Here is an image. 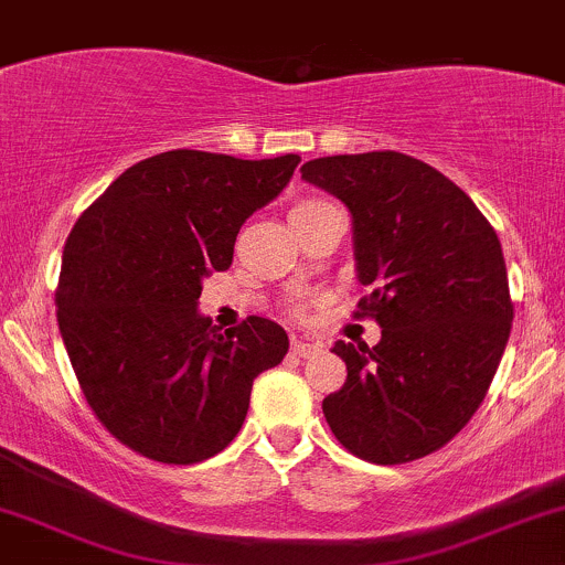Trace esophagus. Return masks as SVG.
I'll return each instance as SVG.
<instances>
[{"label": "esophagus", "instance_id": "34e87169", "mask_svg": "<svg viewBox=\"0 0 565 565\" xmlns=\"http://www.w3.org/2000/svg\"><path fill=\"white\" fill-rule=\"evenodd\" d=\"M292 352L298 354V358H313V354L322 352V343L306 341V338H292Z\"/></svg>", "mask_w": 565, "mask_h": 565}]
</instances>
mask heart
<instances>
[{"label":"heart","mask_w":565,"mask_h":565,"mask_svg":"<svg viewBox=\"0 0 565 565\" xmlns=\"http://www.w3.org/2000/svg\"><path fill=\"white\" fill-rule=\"evenodd\" d=\"M311 205H319V200H306V203H298L292 207V211H302V207H311Z\"/></svg>","instance_id":"obj_1"}]
</instances>
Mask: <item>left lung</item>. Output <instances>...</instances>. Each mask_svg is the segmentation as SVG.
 <instances>
[{
  "label": "left lung",
  "mask_w": 565,
  "mask_h": 565,
  "mask_svg": "<svg viewBox=\"0 0 565 565\" xmlns=\"http://www.w3.org/2000/svg\"><path fill=\"white\" fill-rule=\"evenodd\" d=\"M302 181L352 213L360 300L382 341H335L347 382L322 412L338 441L379 466L441 449L482 406L512 330L501 241L473 200L397 151L311 159Z\"/></svg>",
  "instance_id": "obj_1"
}]
</instances>
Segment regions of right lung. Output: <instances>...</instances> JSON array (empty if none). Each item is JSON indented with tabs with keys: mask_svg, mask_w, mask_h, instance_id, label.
Listing matches in <instances>:
<instances>
[{
	"mask_svg": "<svg viewBox=\"0 0 565 565\" xmlns=\"http://www.w3.org/2000/svg\"><path fill=\"white\" fill-rule=\"evenodd\" d=\"M298 153H157L83 211L67 237L56 319L83 395L113 436L189 466L241 430L252 384L289 349L281 324L218 332L198 311L203 278L233 265L235 237L284 192Z\"/></svg>",
	"mask_w": 565,
	"mask_h": 565,
	"instance_id": "1",
	"label": "right lung"
}]
</instances>
